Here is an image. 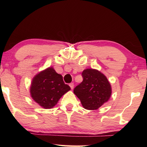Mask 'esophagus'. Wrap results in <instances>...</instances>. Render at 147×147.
Listing matches in <instances>:
<instances>
[{
    "mask_svg": "<svg viewBox=\"0 0 147 147\" xmlns=\"http://www.w3.org/2000/svg\"><path fill=\"white\" fill-rule=\"evenodd\" d=\"M69 86L71 87V89H73L74 88V83H69Z\"/></svg>",
    "mask_w": 147,
    "mask_h": 147,
    "instance_id": "esophagus-1",
    "label": "esophagus"
}]
</instances>
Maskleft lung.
Instances as JSON below:
<instances>
[{"label":"left lung","instance_id":"8db88e82","mask_svg":"<svg viewBox=\"0 0 147 147\" xmlns=\"http://www.w3.org/2000/svg\"><path fill=\"white\" fill-rule=\"evenodd\" d=\"M83 82L74 88V93L83 107L88 110H96L107 102L112 93L107 78L100 72L87 69L82 73Z\"/></svg>","mask_w":147,"mask_h":147}]
</instances>
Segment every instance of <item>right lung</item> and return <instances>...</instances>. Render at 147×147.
<instances>
[{"label":"right lung","instance_id":"add662e5","mask_svg":"<svg viewBox=\"0 0 147 147\" xmlns=\"http://www.w3.org/2000/svg\"><path fill=\"white\" fill-rule=\"evenodd\" d=\"M71 88L65 84L62 76L49 67L34 77L30 87L31 96L44 109H51Z\"/></svg>","mask_w":147,"mask_h":147}]
</instances>
